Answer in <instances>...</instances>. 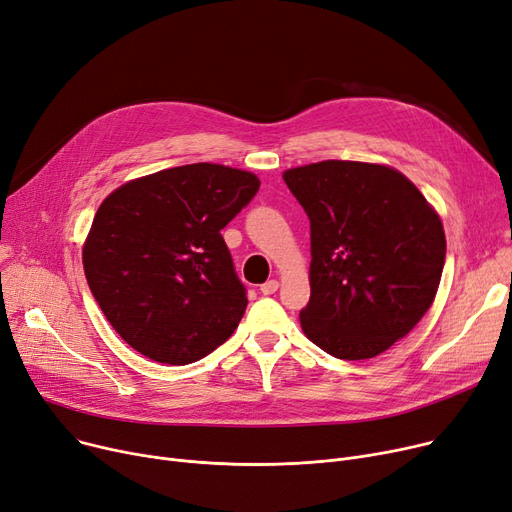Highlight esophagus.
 Returning a JSON list of instances; mask_svg holds the SVG:
<instances>
[{"mask_svg":"<svg viewBox=\"0 0 512 512\" xmlns=\"http://www.w3.org/2000/svg\"><path fill=\"white\" fill-rule=\"evenodd\" d=\"M278 286H280L278 280H267L265 284H261V292L263 294H274L278 290Z\"/></svg>","mask_w":512,"mask_h":512,"instance_id":"1","label":"esophagus"}]
</instances>
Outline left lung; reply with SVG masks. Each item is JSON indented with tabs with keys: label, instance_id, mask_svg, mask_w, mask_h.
Returning <instances> with one entry per match:
<instances>
[{
	"label": "left lung",
	"instance_id": "obj_1",
	"mask_svg": "<svg viewBox=\"0 0 512 512\" xmlns=\"http://www.w3.org/2000/svg\"><path fill=\"white\" fill-rule=\"evenodd\" d=\"M282 176L311 222L305 336L336 359L378 357L436 299L440 215L405 174L380 164L328 159Z\"/></svg>",
	"mask_w": 512,
	"mask_h": 512
}]
</instances>
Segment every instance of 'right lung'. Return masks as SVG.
I'll return each mask as SVG.
<instances>
[{"label": "right lung", "mask_w": 512, "mask_h": 512, "mask_svg": "<svg viewBox=\"0 0 512 512\" xmlns=\"http://www.w3.org/2000/svg\"><path fill=\"white\" fill-rule=\"evenodd\" d=\"M251 172L191 164L107 197L83 247L89 288L134 351L168 365L224 344L247 309L222 228L259 191Z\"/></svg>", "instance_id": "right-lung-1"}]
</instances>
